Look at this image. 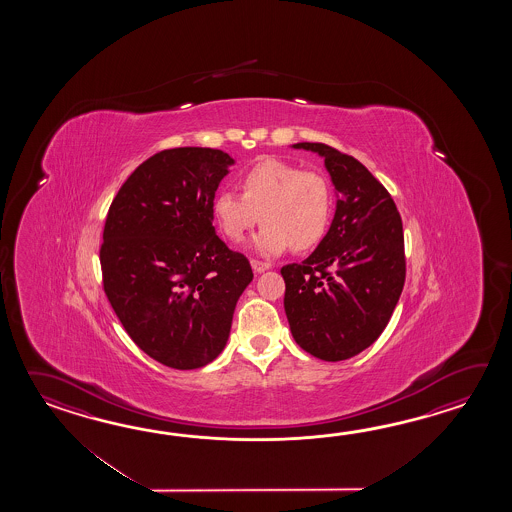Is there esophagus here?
Wrapping results in <instances>:
<instances>
[{
  "label": "esophagus",
  "instance_id": "1",
  "mask_svg": "<svg viewBox=\"0 0 512 512\" xmlns=\"http://www.w3.org/2000/svg\"><path fill=\"white\" fill-rule=\"evenodd\" d=\"M251 267L252 271L258 272V274H260V272L269 271V269H271V265H269V263H265V261L258 260H252Z\"/></svg>",
  "mask_w": 512,
  "mask_h": 512
}]
</instances>
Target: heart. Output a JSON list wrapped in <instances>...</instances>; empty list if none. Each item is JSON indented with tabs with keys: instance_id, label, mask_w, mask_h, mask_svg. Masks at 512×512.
I'll use <instances>...</instances> for the list:
<instances>
[{
	"instance_id": "1",
	"label": "heart",
	"mask_w": 512,
	"mask_h": 512,
	"mask_svg": "<svg viewBox=\"0 0 512 512\" xmlns=\"http://www.w3.org/2000/svg\"><path fill=\"white\" fill-rule=\"evenodd\" d=\"M240 194L221 190L212 199V216L221 234L240 243L261 221L252 241L261 256L315 249L333 218L335 192L326 175L302 170L280 159H261L240 175Z\"/></svg>"
}]
</instances>
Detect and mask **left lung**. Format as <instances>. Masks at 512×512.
Returning a JSON list of instances; mask_svg holds the SVG:
<instances>
[{"mask_svg":"<svg viewBox=\"0 0 512 512\" xmlns=\"http://www.w3.org/2000/svg\"><path fill=\"white\" fill-rule=\"evenodd\" d=\"M293 148L324 159L338 199L315 252L282 267L285 315L304 351L327 362L351 359L381 337L403 293V221L388 190L355 157L322 142Z\"/></svg>","mask_w":512,"mask_h":512,"instance_id":"obj_1","label":"left lung"}]
</instances>
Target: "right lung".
Instances as JSON below:
<instances>
[{
  "label": "right lung",
  "mask_w": 512,
  "mask_h": 512,
  "mask_svg": "<svg viewBox=\"0 0 512 512\" xmlns=\"http://www.w3.org/2000/svg\"><path fill=\"white\" fill-rule=\"evenodd\" d=\"M232 164L212 148L163 150L137 166L109 207L100 247L109 304L131 340L174 370L218 357L252 282L249 260L212 225V199Z\"/></svg>",
  "instance_id": "obj_1"
}]
</instances>
